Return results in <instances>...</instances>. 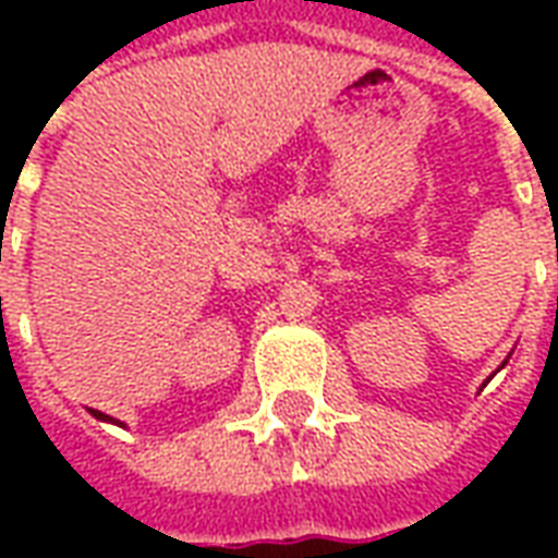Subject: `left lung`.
<instances>
[{
  "label": "left lung",
  "instance_id": "8db88e82",
  "mask_svg": "<svg viewBox=\"0 0 558 558\" xmlns=\"http://www.w3.org/2000/svg\"><path fill=\"white\" fill-rule=\"evenodd\" d=\"M502 364H505V362H502Z\"/></svg>",
  "mask_w": 558,
  "mask_h": 558
}]
</instances>
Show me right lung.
I'll use <instances>...</instances> for the list:
<instances>
[{
  "instance_id": "add662e5",
  "label": "right lung",
  "mask_w": 558,
  "mask_h": 558,
  "mask_svg": "<svg viewBox=\"0 0 558 558\" xmlns=\"http://www.w3.org/2000/svg\"><path fill=\"white\" fill-rule=\"evenodd\" d=\"M92 415H95L98 421H110V424H119V421L110 418V415H104V412H98V410H92ZM119 427H122V424H119Z\"/></svg>"
}]
</instances>
